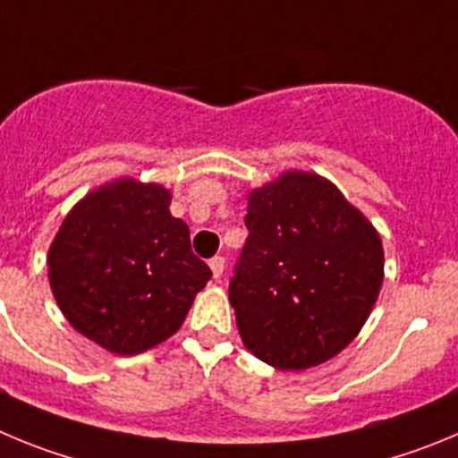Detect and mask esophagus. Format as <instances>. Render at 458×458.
I'll return each instance as SVG.
<instances>
[{"label":"esophagus","instance_id":"1","mask_svg":"<svg viewBox=\"0 0 458 458\" xmlns=\"http://www.w3.org/2000/svg\"><path fill=\"white\" fill-rule=\"evenodd\" d=\"M209 269H212L214 278H221V276H224V269H225V258L216 255V258L209 259Z\"/></svg>","mask_w":458,"mask_h":458}]
</instances>
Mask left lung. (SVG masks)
Wrapping results in <instances>:
<instances>
[{"mask_svg":"<svg viewBox=\"0 0 458 458\" xmlns=\"http://www.w3.org/2000/svg\"><path fill=\"white\" fill-rule=\"evenodd\" d=\"M244 224L228 296L246 349L278 369L331 360L358 335L381 290L374 225L335 184L303 171L255 189Z\"/></svg>","mask_w":458,"mask_h":458,"instance_id":"obj_1","label":"left lung"}]
</instances>
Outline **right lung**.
Segmentation results:
<instances>
[{
  "label": "right lung",
  "instance_id": "obj_1",
  "mask_svg": "<svg viewBox=\"0 0 458 458\" xmlns=\"http://www.w3.org/2000/svg\"><path fill=\"white\" fill-rule=\"evenodd\" d=\"M168 205L159 184L116 180L70 209L49 246V287L65 319L118 356L171 337L212 278Z\"/></svg>",
  "mask_w": 458,
  "mask_h": 458
}]
</instances>
